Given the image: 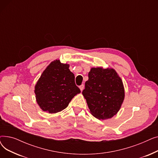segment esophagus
Returning a JSON list of instances; mask_svg holds the SVG:
<instances>
[{
  "label": "esophagus",
  "mask_w": 158,
  "mask_h": 158,
  "mask_svg": "<svg viewBox=\"0 0 158 158\" xmlns=\"http://www.w3.org/2000/svg\"><path fill=\"white\" fill-rule=\"evenodd\" d=\"M84 88H85V85H81V86H79V88H80V89H81V92H82V90H83Z\"/></svg>",
  "instance_id": "1"
}]
</instances>
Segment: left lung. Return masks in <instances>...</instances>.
I'll return each mask as SVG.
<instances>
[{
	"label": "left lung",
	"mask_w": 158,
	"mask_h": 158,
	"mask_svg": "<svg viewBox=\"0 0 158 158\" xmlns=\"http://www.w3.org/2000/svg\"><path fill=\"white\" fill-rule=\"evenodd\" d=\"M82 94L90 112L95 118L102 120L117 114L124 99L123 82L113 69H91Z\"/></svg>",
	"instance_id": "1"
}]
</instances>
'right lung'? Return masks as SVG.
I'll use <instances>...</instances> for the list:
<instances>
[{
	"instance_id": "right-lung-1",
	"label": "right lung",
	"mask_w": 158,
	"mask_h": 158,
	"mask_svg": "<svg viewBox=\"0 0 158 158\" xmlns=\"http://www.w3.org/2000/svg\"><path fill=\"white\" fill-rule=\"evenodd\" d=\"M69 64L56 60L41 74L35 86L36 101L44 111L56 113L65 109L72 98L81 92L75 83Z\"/></svg>"
}]
</instances>
